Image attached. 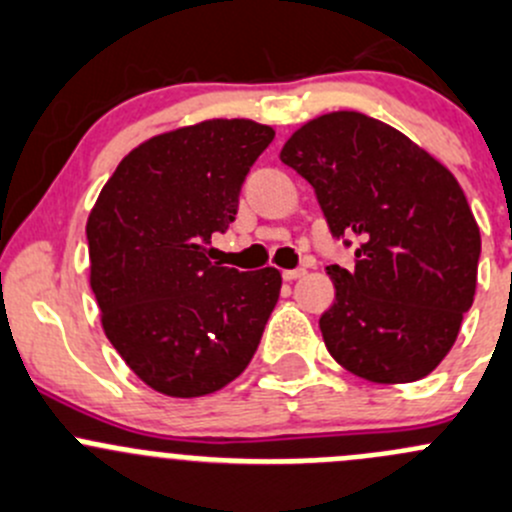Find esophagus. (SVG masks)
Listing matches in <instances>:
<instances>
[{
	"label": "esophagus",
	"instance_id": "1",
	"mask_svg": "<svg viewBox=\"0 0 512 512\" xmlns=\"http://www.w3.org/2000/svg\"><path fill=\"white\" fill-rule=\"evenodd\" d=\"M303 273H306V268H286V271H283V278H286V281H296Z\"/></svg>",
	"mask_w": 512,
	"mask_h": 512
}]
</instances>
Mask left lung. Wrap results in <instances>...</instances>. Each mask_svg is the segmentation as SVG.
Here are the masks:
<instances>
[{
	"mask_svg": "<svg viewBox=\"0 0 512 512\" xmlns=\"http://www.w3.org/2000/svg\"><path fill=\"white\" fill-rule=\"evenodd\" d=\"M281 161L316 191L356 266H328L336 301L321 316L328 353L373 383L428 376L473 306L480 231L455 176L406 134L358 111L303 124Z\"/></svg>",
	"mask_w": 512,
	"mask_h": 512,
	"instance_id": "1",
	"label": "left lung"
}]
</instances>
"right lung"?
<instances>
[{
	"label": "right lung",
	"instance_id": "1",
	"mask_svg": "<svg viewBox=\"0 0 512 512\" xmlns=\"http://www.w3.org/2000/svg\"><path fill=\"white\" fill-rule=\"evenodd\" d=\"M271 126L211 119L166 131L121 159L89 221V281L101 326L149 388L199 398L239 378L281 293L276 268L209 261L239 214Z\"/></svg>",
	"mask_w": 512,
	"mask_h": 512
}]
</instances>
